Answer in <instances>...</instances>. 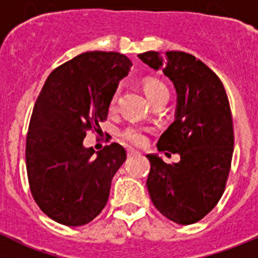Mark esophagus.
Segmentation results:
<instances>
[{"label":"esophagus","mask_w":258,"mask_h":258,"mask_svg":"<svg viewBox=\"0 0 258 258\" xmlns=\"http://www.w3.org/2000/svg\"><path fill=\"white\" fill-rule=\"evenodd\" d=\"M127 154H129V156H134V154H139V152L134 148H129L127 149Z\"/></svg>","instance_id":"esophagus-1"}]
</instances>
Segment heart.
Returning <instances> with one entry per match:
<instances>
[{"label":"heart","mask_w":258,"mask_h":258,"mask_svg":"<svg viewBox=\"0 0 258 258\" xmlns=\"http://www.w3.org/2000/svg\"><path fill=\"white\" fill-rule=\"evenodd\" d=\"M144 91H146L147 97L149 99V101L154 102L157 100L164 99V97H170V91H168L167 86L162 83L158 80H148L144 82ZM117 101V94H115L114 96L110 100V110H114L116 106ZM122 139H125L126 142L132 144H136V146H142V144L146 143V133L143 132V129L138 126H127L126 129H124V132L121 133Z\"/></svg>","instance_id":"obj_1"}]
</instances>
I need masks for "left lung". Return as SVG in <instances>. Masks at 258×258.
Masks as SVG:
<instances>
[{"label": "left lung", "mask_w": 258, "mask_h": 258, "mask_svg": "<svg viewBox=\"0 0 258 258\" xmlns=\"http://www.w3.org/2000/svg\"><path fill=\"white\" fill-rule=\"evenodd\" d=\"M138 57L163 71L177 94L175 121L157 148L178 153L181 159L168 164L147 154V188L161 214L177 224H194L214 209L229 175L234 134L224 86L207 64L185 51H146Z\"/></svg>", "instance_id": "left-lung-1"}]
</instances>
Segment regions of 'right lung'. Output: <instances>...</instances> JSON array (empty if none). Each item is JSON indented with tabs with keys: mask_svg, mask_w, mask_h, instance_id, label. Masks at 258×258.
Returning a JSON list of instances; mask_svg holds the SVG:
<instances>
[{
	"mask_svg": "<svg viewBox=\"0 0 258 258\" xmlns=\"http://www.w3.org/2000/svg\"><path fill=\"white\" fill-rule=\"evenodd\" d=\"M132 66L116 51H86L55 68L41 88L26 137V171L34 200L54 222L85 225L106 205L126 152L111 143L94 155L83 139L90 129L101 131Z\"/></svg>",
	"mask_w": 258,
	"mask_h": 258,
	"instance_id": "right-lung-1",
	"label": "right lung"
}]
</instances>
